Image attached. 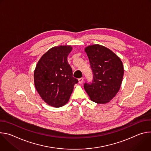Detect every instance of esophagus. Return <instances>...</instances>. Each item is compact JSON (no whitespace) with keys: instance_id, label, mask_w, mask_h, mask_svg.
Instances as JSON below:
<instances>
[{"instance_id":"esophagus-1","label":"esophagus","mask_w":151,"mask_h":151,"mask_svg":"<svg viewBox=\"0 0 151 151\" xmlns=\"http://www.w3.org/2000/svg\"><path fill=\"white\" fill-rule=\"evenodd\" d=\"M78 81H79V83H82L83 82V78H79V79H78Z\"/></svg>"}]
</instances>
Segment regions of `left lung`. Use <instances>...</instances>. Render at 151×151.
<instances>
[{
    "label": "left lung",
    "instance_id": "obj_1",
    "mask_svg": "<svg viewBox=\"0 0 151 151\" xmlns=\"http://www.w3.org/2000/svg\"><path fill=\"white\" fill-rule=\"evenodd\" d=\"M88 55L93 79L84 83V89L90 99L99 104L111 100L122 83L124 66L120 58L111 50L100 45H93L85 50Z\"/></svg>",
    "mask_w": 151,
    "mask_h": 151
}]
</instances>
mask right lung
Returning <instances> with one entry per match:
<instances>
[{"instance_id": "obj_1", "label": "right lung", "mask_w": 151, "mask_h": 151, "mask_svg": "<svg viewBox=\"0 0 151 151\" xmlns=\"http://www.w3.org/2000/svg\"><path fill=\"white\" fill-rule=\"evenodd\" d=\"M70 46L51 48L38 61L34 72L37 91L48 104L58 107L66 104L78 80L73 77L68 62Z\"/></svg>"}]
</instances>
